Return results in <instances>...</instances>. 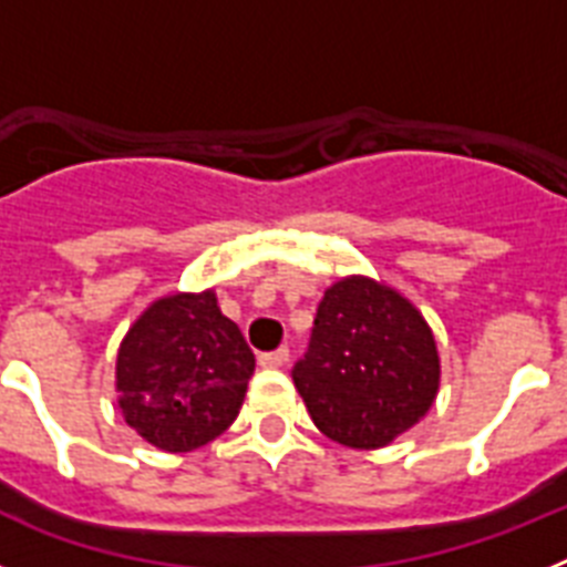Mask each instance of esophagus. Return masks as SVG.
<instances>
[{"instance_id":"1","label":"esophagus","mask_w":567,"mask_h":567,"mask_svg":"<svg viewBox=\"0 0 567 567\" xmlns=\"http://www.w3.org/2000/svg\"><path fill=\"white\" fill-rule=\"evenodd\" d=\"M287 360H289L287 346H280V349H275V352L258 354V363L264 365V369H280V365L287 363Z\"/></svg>"}]
</instances>
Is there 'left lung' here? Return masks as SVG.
<instances>
[{"label": "left lung", "instance_id": "1", "mask_svg": "<svg viewBox=\"0 0 567 567\" xmlns=\"http://www.w3.org/2000/svg\"><path fill=\"white\" fill-rule=\"evenodd\" d=\"M292 380L320 432L372 452L417 425L437 400V340L403 292L346 275L323 292Z\"/></svg>", "mask_w": 567, "mask_h": 567}]
</instances>
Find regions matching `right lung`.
<instances>
[{"label":"right lung","instance_id":"obj_1","mask_svg":"<svg viewBox=\"0 0 567 567\" xmlns=\"http://www.w3.org/2000/svg\"><path fill=\"white\" fill-rule=\"evenodd\" d=\"M252 372V349L215 289L164 295L118 343V412L155 449L193 452L235 423Z\"/></svg>","mask_w":567,"mask_h":567}]
</instances>
